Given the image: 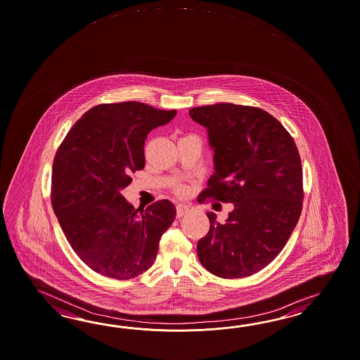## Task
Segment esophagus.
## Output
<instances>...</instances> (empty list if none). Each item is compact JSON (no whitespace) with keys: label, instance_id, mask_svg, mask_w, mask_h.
<instances>
[{"label":"esophagus","instance_id":"1","mask_svg":"<svg viewBox=\"0 0 360 360\" xmlns=\"http://www.w3.org/2000/svg\"><path fill=\"white\" fill-rule=\"evenodd\" d=\"M190 210H191V204H188V202H179V204H176V216L182 217L184 213H187Z\"/></svg>","mask_w":360,"mask_h":360}]
</instances>
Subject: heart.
<instances>
[{
	"label": "heart",
	"instance_id": "obj_1",
	"mask_svg": "<svg viewBox=\"0 0 360 360\" xmlns=\"http://www.w3.org/2000/svg\"><path fill=\"white\" fill-rule=\"evenodd\" d=\"M184 191H186V187H184V186H179V187H176V193H184Z\"/></svg>",
	"mask_w": 360,
	"mask_h": 360
}]
</instances>
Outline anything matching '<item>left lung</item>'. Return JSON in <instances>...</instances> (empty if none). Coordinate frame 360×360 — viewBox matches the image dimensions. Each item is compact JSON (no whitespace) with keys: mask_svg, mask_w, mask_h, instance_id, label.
<instances>
[{"mask_svg":"<svg viewBox=\"0 0 360 360\" xmlns=\"http://www.w3.org/2000/svg\"><path fill=\"white\" fill-rule=\"evenodd\" d=\"M213 150L214 173L202 196L231 202L225 224L207 212L211 228L198 242L202 266L221 278H242L276 259L297 226L303 202L295 141L273 115L221 103L191 108Z\"/></svg>","mask_w":360,"mask_h":360,"instance_id":"left-lung-1","label":"left lung"}]
</instances>
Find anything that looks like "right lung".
I'll return each mask as SVG.
<instances>
[{
  "mask_svg": "<svg viewBox=\"0 0 360 360\" xmlns=\"http://www.w3.org/2000/svg\"><path fill=\"white\" fill-rule=\"evenodd\" d=\"M176 110L139 101L100 104L71 127L53 161L52 207L82 262L106 277L130 280L152 266L176 207L158 200L135 210L122 196L146 165L144 141Z\"/></svg>",
  "mask_w": 360,
  "mask_h": 360,
  "instance_id": "right-lung-1",
  "label": "right lung"
}]
</instances>
